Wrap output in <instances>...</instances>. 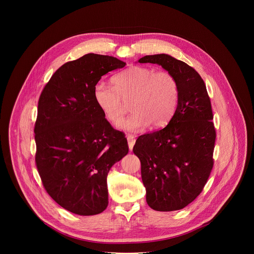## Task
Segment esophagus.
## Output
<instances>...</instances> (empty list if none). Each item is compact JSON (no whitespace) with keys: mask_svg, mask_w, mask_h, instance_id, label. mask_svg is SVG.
Wrapping results in <instances>:
<instances>
[{"mask_svg":"<svg viewBox=\"0 0 254 254\" xmlns=\"http://www.w3.org/2000/svg\"><path fill=\"white\" fill-rule=\"evenodd\" d=\"M127 142H128V149H129V151H131L133 146H134L135 138H134V136L132 134H127Z\"/></svg>","mask_w":254,"mask_h":254,"instance_id":"1","label":"esophagus"}]
</instances>
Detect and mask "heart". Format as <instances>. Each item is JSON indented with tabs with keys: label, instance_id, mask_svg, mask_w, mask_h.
Here are the masks:
<instances>
[{
	"label": "heart",
	"instance_id": "1",
	"mask_svg": "<svg viewBox=\"0 0 254 254\" xmlns=\"http://www.w3.org/2000/svg\"><path fill=\"white\" fill-rule=\"evenodd\" d=\"M113 85L103 82L93 88V98L104 117L119 124L130 101L132 114L120 127L137 131L151 126L154 129L166 127L174 117L179 103V84L169 71H155L146 66H131L113 79Z\"/></svg>",
	"mask_w": 254,
	"mask_h": 254
}]
</instances>
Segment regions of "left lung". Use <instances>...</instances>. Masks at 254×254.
Instances as JSON below:
<instances>
[{"label": "left lung", "mask_w": 254, "mask_h": 254, "mask_svg": "<svg viewBox=\"0 0 254 254\" xmlns=\"http://www.w3.org/2000/svg\"><path fill=\"white\" fill-rule=\"evenodd\" d=\"M139 63L161 65L179 84V103L163 129L139 135L132 152L140 161L148 205L180 210L202 192L213 168L216 131L206 85L187 63L168 54L143 56Z\"/></svg>", "instance_id": "left-lung-1"}]
</instances>
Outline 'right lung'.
I'll return each instance as SVG.
<instances>
[{"label":"right lung","mask_w":254,"mask_h":254,"mask_svg":"<svg viewBox=\"0 0 254 254\" xmlns=\"http://www.w3.org/2000/svg\"><path fill=\"white\" fill-rule=\"evenodd\" d=\"M125 66L113 56L85 54L56 70L38 101L36 166L51 198L77 215L105 210L107 174L128 153L125 133L106 121L93 98L101 76Z\"/></svg>","instance_id":"1"}]
</instances>
